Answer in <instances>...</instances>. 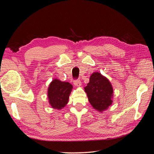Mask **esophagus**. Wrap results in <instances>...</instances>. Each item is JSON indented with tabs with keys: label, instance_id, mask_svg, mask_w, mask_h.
I'll use <instances>...</instances> for the list:
<instances>
[{
	"label": "esophagus",
	"instance_id": "obj_1",
	"mask_svg": "<svg viewBox=\"0 0 154 154\" xmlns=\"http://www.w3.org/2000/svg\"><path fill=\"white\" fill-rule=\"evenodd\" d=\"M74 85L76 87H80L82 85V82L80 80L74 81Z\"/></svg>",
	"mask_w": 154,
	"mask_h": 154
}]
</instances>
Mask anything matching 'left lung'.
Masks as SVG:
<instances>
[{
	"label": "left lung",
	"mask_w": 154,
	"mask_h": 154,
	"mask_svg": "<svg viewBox=\"0 0 154 154\" xmlns=\"http://www.w3.org/2000/svg\"><path fill=\"white\" fill-rule=\"evenodd\" d=\"M84 88L91 105L100 112L108 109L112 103V85L100 72H93L90 76L89 83Z\"/></svg>",
	"instance_id": "obj_1"
}]
</instances>
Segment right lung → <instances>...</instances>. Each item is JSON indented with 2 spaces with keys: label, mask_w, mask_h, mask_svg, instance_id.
<instances>
[{
  "label": "right lung",
  "mask_w": 154,
  "mask_h": 154,
  "mask_svg": "<svg viewBox=\"0 0 154 154\" xmlns=\"http://www.w3.org/2000/svg\"><path fill=\"white\" fill-rule=\"evenodd\" d=\"M72 88V85L69 82L54 79L50 83L48 90L49 103L51 107L57 110L63 109L68 103Z\"/></svg>",
  "instance_id": "right-lung-1"
}]
</instances>
